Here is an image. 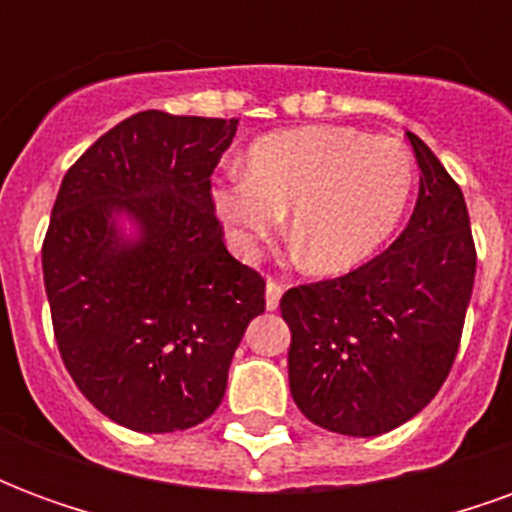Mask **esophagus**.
Segmentation results:
<instances>
[{"label":"esophagus","instance_id":"34e87169","mask_svg":"<svg viewBox=\"0 0 512 512\" xmlns=\"http://www.w3.org/2000/svg\"><path fill=\"white\" fill-rule=\"evenodd\" d=\"M282 282L277 279H268L266 282V307L268 310H277L279 307V299H282Z\"/></svg>","mask_w":512,"mask_h":512}]
</instances>
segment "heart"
I'll use <instances>...</instances> for the list:
<instances>
[{
	"instance_id": "obj_1",
	"label": "heart",
	"mask_w": 512,
	"mask_h": 512,
	"mask_svg": "<svg viewBox=\"0 0 512 512\" xmlns=\"http://www.w3.org/2000/svg\"><path fill=\"white\" fill-rule=\"evenodd\" d=\"M417 167L400 136L351 126L266 134L211 189L213 208L244 257L277 233L290 208L301 266L343 274L378 252L406 213Z\"/></svg>"
}]
</instances>
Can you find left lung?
I'll use <instances>...</instances> for the list:
<instances>
[{"label":"left lung","mask_w":512,"mask_h":512,"mask_svg":"<svg viewBox=\"0 0 512 512\" xmlns=\"http://www.w3.org/2000/svg\"><path fill=\"white\" fill-rule=\"evenodd\" d=\"M419 197L395 244L345 277L290 288V395L343 436H381L419 414L450 376L472 299L474 252L461 186L419 136Z\"/></svg>","instance_id":"left-lung-1"}]
</instances>
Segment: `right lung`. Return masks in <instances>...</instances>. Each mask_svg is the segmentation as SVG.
<instances>
[{"mask_svg":"<svg viewBox=\"0 0 512 512\" xmlns=\"http://www.w3.org/2000/svg\"><path fill=\"white\" fill-rule=\"evenodd\" d=\"M238 120L147 109L62 178L43 282L68 373L104 417L139 433L200 425L219 408L266 279L224 246L211 175ZM117 212L140 238L126 242Z\"/></svg>","mask_w":512,"mask_h":512,"instance_id":"right-lung-1","label":"right lung"}]
</instances>
